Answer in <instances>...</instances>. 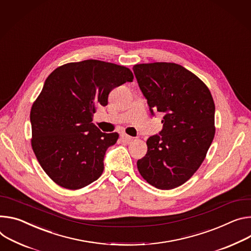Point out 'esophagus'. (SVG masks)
Returning a JSON list of instances; mask_svg holds the SVG:
<instances>
[{"instance_id":"obj_1","label":"esophagus","mask_w":251,"mask_h":251,"mask_svg":"<svg viewBox=\"0 0 251 251\" xmlns=\"http://www.w3.org/2000/svg\"><path fill=\"white\" fill-rule=\"evenodd\" d=\"M121 140H122V142L128 144V143H130L133 140V138L131 137V136H129V135L125 134V133H122L121 134Z\"/></svg>"}]
</instances>
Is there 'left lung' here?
Listing matches in <instances>:
<instances>
[{"label":"left lung","instance_id":"1","mask_svg":"<svg viewBox=\"0 0 251 251\" xmlns=\"http://www.w3.org/2000/svg\"><path fill=\"white\" fill-rule=\"evenodd\" d=\"M133 71L152 115L164 114L160 135L148 138L138 170L158 189L176 188L197 171L212 143L213 98L208 87L181 65L137 64Z\"/></svg>","mask_w":251,"mask_h":251}]
</instances>
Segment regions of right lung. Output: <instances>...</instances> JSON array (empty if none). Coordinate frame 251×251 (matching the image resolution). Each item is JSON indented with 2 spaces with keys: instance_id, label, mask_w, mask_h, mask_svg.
Masks as SVG:
<instances>
[{
  "instance_id": "1",
  "label": "right lung",
  "mask_w": 251,
  "mask_h": 251,
  "mask_svg": "<svg viewBox=\"0 0 251 251\" xmlns=\"http://www.w3.org/2000/svg\"><path fill=\"white\" fill-rule=\"evenodd\" d=\"M133 78L128 68L99 60L68 63L48 76L31 109V144L56 184L76 190L101 176L106 150L119 134L101 132L93 114L114 88Z\"/></svg>"
}]
</instances>
